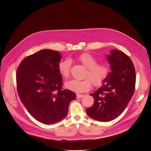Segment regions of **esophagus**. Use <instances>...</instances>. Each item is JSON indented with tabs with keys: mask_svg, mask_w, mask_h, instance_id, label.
Segmentation results:
<instances>
[{
	"mask_svg": "<svg viewBox=\"0 0 151 151\" xmlns=\"http://www.w3.org/2000/svg\"><path fill=\"white\" fill-rule=\"evenodd\" d=\"M77 99H79V98H83L84 96V94H77Z\"/></svg>",
	"mask_w": 151,
	"mask_h": 151,
	"instance_id": "obj_1",
	"label": "esophagus"
}]
</instances>
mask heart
<instances>
[{
  "label": "heart",
  "instance_id": "heart-1",
  "mask_svg": "<svg viewBox=\"0 0 151 151\" xmlns=\"http://www.w3.org/2000/svg\"><path fill=\"white\" fill-rule=\"evenodd\" d=\"M78 60L88 68L85 74L87 79L83 81L73 79L67 81L65 83V88L71 91L82 93L88 91L91 88L92 83L94 86H101L110 72L109 63L105 62L97 63V59L88 53L80 55ZM58 68L60 74L64 78H67L70 74V60L66 58L61 61L58 63Z\"/></svg>",
  "mask_w": 151,
  "mask_h": 151
}]
</instances>
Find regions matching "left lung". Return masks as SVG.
<instances>
[{"instance_id":"8db88e82","label":"left lung","mask_w":151,"mask_h":151,"mask_svg":"<svg viewBox=\"0 0 151 151\" xmlns=\"http://www.w3.org/2000/svg\"><path fill=\"white\" fill-rule=\"evenodd\" d=\"M107 60L111 72L101 87L90 94L94 102L86 110L94 120L104 122L115 119L124 111L134 94L136 81L133 62L125 53L112 50Z\"/></svg>"}]
</instances>
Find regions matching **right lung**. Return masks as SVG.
Wrapping results in <instances>:
<instances>
[{"mask_svg": "<svg viewBox=\"0 0 151 151\" xmlns=\"http://www.w3.org/2000/svg\"><path fill=\"white\" fill-rule=\"evenodd\" d=\"M61 54L44 49L26 57L17 69V92L30 115L44 124H53L64 118L75 93L62 89L58 65Z\"/></svg>", "mask_w": 151, "mask_h": 151, "instance_id": "right-lung-1", "label": "right lung"}]
</instances>
